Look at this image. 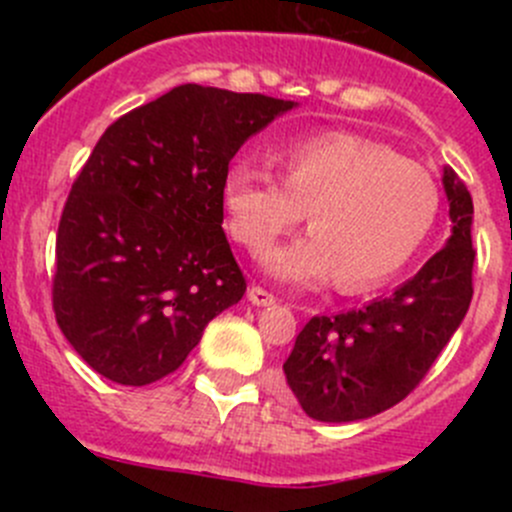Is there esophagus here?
<instances>
[{"label":"esophagus","mask_w":512,"mask_h":512,"mask_svg":"<svg viewBox=\"0 0 512 512\" xmlns=\"http://www.w3.org/2000/svg\"><path fill=\"white\" fill-rule=\"evenodd\" d=\"M247 299H250V302L255 304V307H267V304H275L277 302L275 294L267 292V289L260 287V285H252L250 289H247Z\"/></svg>","instance_id":"34e87169"}]
</instances>
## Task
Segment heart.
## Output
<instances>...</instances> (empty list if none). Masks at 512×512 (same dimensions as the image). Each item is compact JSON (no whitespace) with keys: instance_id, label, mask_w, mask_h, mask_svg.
Listing matches in <instances>:
<instances>
[{"instance_id":"obj_1","label":"heart","mask_w":512,"mask_h":512,"mask_svg":"<svg viewBox=\"0 0 512 512\" xmlns=\"http://www.w3.org/2000/svg\"><path fill=\"white\" fill-rule=\"evenodd\" d=\"M282 180L237 160L225 170L227 230L260 255L309 218L312 230L270 252L267 270L294 285L337 275L344 292H366L399 275L436 223L441 193L421 163L356 133L304 136L277 151Z\"/></svg>"}]
</instances>
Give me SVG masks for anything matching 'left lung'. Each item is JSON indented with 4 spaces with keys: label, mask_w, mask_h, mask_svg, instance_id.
I'll return each instance as SVG.
<instances>
[{
    "label": "left lung",
    "mask_w": 512,
    "mask_h": 512,
    "mask_svg": "<svg viewBox=\"0 0 512 512\" xmlns=\"http://www.w3.org/2000/svg\"><path fill=\"white\" fill-rule=\"evenodd\" d=\"M453 230L446 247L391 297L312 317L282 364L304 414L327 423L391 409L416 389L466 317L473 297V200L443 173Z\"/></svg>",
    "instance_id": "left-lung-1"
}]
</instances>
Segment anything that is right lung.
<instances>
[{
  "mask_svg": "<svg viewBox=\"0 0 512 512\" xmlns=\"http://www.w3.org/2000/svg\"><path fill=\"white\" fill-rule=\"evenodd\" d=\"M294 101L183 84L103 131L56 232L51 304L81 359L146 386L173 374L247 282L223 232V178Z\"/></svg>",
  "mask_w": 512,
  "mask_h": 512,
  "instance_id": "obj_1",
  "label": "right lung"
}]
</instances>
